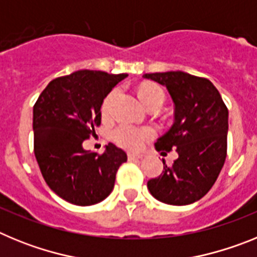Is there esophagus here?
<instances>
[{
    "label": "esophagus",
    "instance_id": "obj_1",
    "mask_svg": "<svg viewBox=\"0 0 257 257\" xmlns=\"http://www.w3.org/2000/svg\"><path fill=\"white\" fill-rule=\"evenodd\" d=\"M127 157H128V160L130 161H136V160H142L143 154H134V153H128L127 154Z\"/></svg>",
    "mask_w": 257,
    "mask_h": 257
}]
</instances>
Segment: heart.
Instances as JSON below:
<instances>
[{
    "label": "heart",
    "mask_w": 257,
    "mask_h": 257,
    "mask_svg": "<svg viewBox=\"0 0 257 257\" xmlns=\"http://www.w3.org/2000/svg\"><path fill=\"white\" fill-rule=\"evenodd\" d=\"M115 91H110L104 99L101 104V113L103 115H108L110 110V104H112L113 97ZM139 96L143 103L148 106L153 103H162L165 101V92L162 88L154 85H145L140 87ZM154 136V131L149 127H138L128 123H121L113 130L112 138L118 145H121L128 151H138L144 145L147 140Z\"/></svg>",
    "instance_id": "b5f03b06"
}]
</instances>
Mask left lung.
<instances>
[{
	"label": "left lung",
	"instance_id": "obj_1",
	"mask_svg": "<svg viewBox=\"0 0 257 257\" xmlns=\"http://www.w3.org/2000/svg\"><path fill=\"white\" fill-rule=\"evenodd\" d=\"M143 77L165 86L175 105L174 124L157 140L156 149L179 154L171 167L162 160L165 171L148 181V189L167 205H190L212 188L225 162L228 108L207 78L181 70Z\"/></svg>",
	"mask_w": 257,
	"mask_h": 257
}]
</instances>
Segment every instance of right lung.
I'll return each mask as SVG.
<instances>
[{"instance_id":"obj_1","label":"right lung","mask_w":257,"mask_h":257,"mask_svg":"<svg viewBox=\"0 0 257 257\" xmlns=\"http://www.w3.org/2000/svg\"><path fill=\"white\" fill-rule=\"evenodd\" d=\"M127 77L101 70H77L52 79L33 106L35 156L52 192L77 206L99 203L114 188L115 174L127 161L109 143L103 154L85 151L82 143L101 121V104Z\"/></svg>"}]
</instances>
